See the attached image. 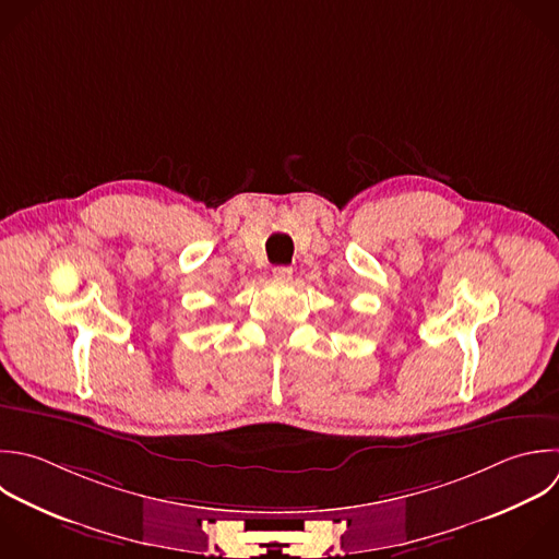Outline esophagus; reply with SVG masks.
Segmentation results:
<instances>
[{"mask_svg": "<svg viewBox=\"0 0 559 559\" xmlns=\"http://www.w3.org/2000/svg\"><path fill=\"white\" fill-rule=\"evenodd\" d=\"M273 277H275L277 282H288V280L293 277V269H290V266H275V269H273Z\"/></svg>", "mask_w": 559, "mask_h": 559, "instance_id": "1", "label": "esophagus"}]
</instances>
